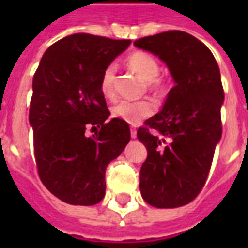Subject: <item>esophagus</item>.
Here are the masks:
<instances>
[{
	"label": "esophagus",
	"instance_id": "esophagus-1",
	"mask_svg": "<svg viewBox=\"0 0 248 248\" xmlns=\"http://www.w3.org/2000/svg\"><path fill=\"white\" fill-rule=\"evenodd\" d=\"M130 135H131L133 140L137 138V129H135V127H131V129H130Z\"/></svg>",
	"mask_w": 248,
	"mask_h": 248
}]
</instances>
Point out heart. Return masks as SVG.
I'll return each instance as SVG.
<instances>
[{
	"label": "heart",
	"mask_w": 248,
	"mask_h": 248,
	"mask_svg": "<svg viewBox=\"0 0 248 248\" xmlns=\"http://www.w3.org/2000/svg\"><path fill=\"white\" fill-rule=\"evenodd\" d=\"M126 63L131 70L151 87H155V79L159 76V63L155 58L146 51H134L131 53ZM99 89L105 98H113L115 95V66L108 65L103 69L101 78H99ZM154 113V106L149 101H121L111 108V115L129 124H138L147 117Z\"/></svg>",
	"instance_id": "obj_1"
}]
</instances>
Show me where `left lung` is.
Here are the masks:
<instances>
[{"mask_svg":"<svg viewBox=\"0 0 248 248\" xmlns=\"http://www.w3.org/2000/svg\"><path fill=\"white\" fill-rule=\"evenodd\" d=\"M134 45L165 62L175 83L161 111L137 131L147 149L140 194L154 207H181L204 186L222 137L219 66L207 46L179 30L143 37Z\"/></svg>","mask_w":248,"mask_h":248,"instance_id":"8db88e82","label":"left lung"}]
</instances>
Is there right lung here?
Segmentation results:
<instances>
[{"instance_id": "add662e5", "label": "right lung", "mask_w": 248, "mask_h": 248, "mask_svg": "<svg viewBox=\"0 0 248 248\" xmlns=\"http://www.w3.org/2000/svg\"><path fill=\"white\" fill-rule=\"evenodd\" d=\"M130 40L76 33L45 51L33 78L29 124L38 174L62 202L97 204L105 197V171L130 142L129 124L110 117L99 89L103 69ZM99 128L86 137V128Z\"/></svg>"}]
</instances>
